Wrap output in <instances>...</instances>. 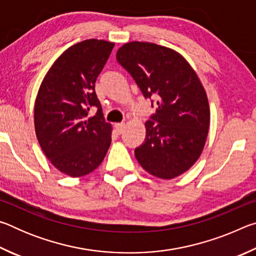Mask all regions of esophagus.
<instances>
[{
	"label": "esophagus",
	"mask_w": 256,
	"mask_h": 256,
	"mask_svg": "<svg viewBox=\"0 0 256 256\" xmlns=\"http://www.w3.org/2000/svg\"><path fill=\"white\" fill-rule=\"evenodd\" d=\"M115 128H116V132H118V134H120V133H122V132L124 131L125 124H124V123H118V124L115 125Z\"/></svg>",
	"instance_id": "obj_1"
}]
</instances>
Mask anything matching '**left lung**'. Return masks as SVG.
I'll use <instances>...</instances> for the list:
<instances>
[{
    "instance_id": "obj_1",
    "label": "left lung",
    "mask_w": 256,
    "mask_h": 256,
    "mask_svg": "<svg viewBox=\"0 0 256 256\" xmlns=\"http://www.w3.org/2000/svg\"><path fill=\"white\" fill-rule=\"evenodd\" d=\"M116 60L156 106L146 122L144 142L134 150L138 164L159 178L183 174L200 157L210 124L196 73L177 52L154 42H128Z\"/></svg>"
}]
</instances>
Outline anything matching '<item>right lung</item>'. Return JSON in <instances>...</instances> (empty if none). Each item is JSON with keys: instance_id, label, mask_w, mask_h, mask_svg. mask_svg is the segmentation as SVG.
<instances>
[{"instance_id": "add662e5", "label": "right lung", "mask_w": 256, "mask_h": 256, "mask_svg": "<svg viewBox=\"0 0 256 256\" xmlns=\"http://www.w3.org/2000/svg\"><path fill=\"white\" fill-rule=\"evenodd\" d=\"M114 42L86 40L68 48L42 80L34 102V128L46 157L60 172L84 176L102 164L112 141L94 84ZM96 114L86 119L88 110Z\"/></svg>"}]
</instances>
